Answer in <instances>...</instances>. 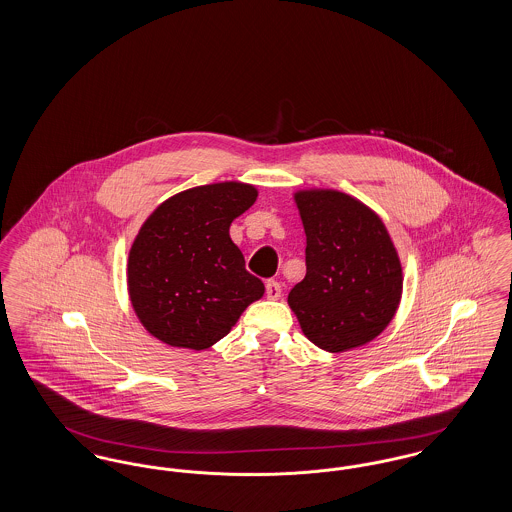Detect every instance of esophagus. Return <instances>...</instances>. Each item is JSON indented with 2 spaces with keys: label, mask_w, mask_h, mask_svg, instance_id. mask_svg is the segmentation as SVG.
Masks as SVG:
<instances>
[{
  "label": "esophagus",
  "mask_w": 512,
  "mask_h": 512,
  "mask_svg": "<svg viewBox=\"0 0 512 512\" xmlns=\"http://www.w3.org/2000/svg\"><path fill=\"white\" fill-rule=\"evenodd\" d=\"M265 288H267L268 299H278L280 293H282V286H280V282H276V280H267Z\"/></svg>",
  "instance_id": "34e87169"
}]
</instances>
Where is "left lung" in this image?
Masks as SVG:
<instances>
[{
	"label": "left lung",
	"instance_id": "obj_1",
	"mask_svg": "<svg viewBox=\"0 0 512 512\" xmlns=\"http://www.w3.org/2000/svg\"><path fill=\"white\" fill-rule=\"evenodd\" d=\"M293 199L307 236V274L288 305L303 334L330 353L378 338L403 293V268L386 224L338 190H299Z\"/></svg>",
	"mask_w": 512,
	"mask_h": 512
}]
</instances>
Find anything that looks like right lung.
<instances>
[{
  "instance_id": "obj_1",
  "label": "right lung",
  "mask_w": 512,
  "mask_h": 512,
  "mask_svg": "<svg viewBox=\"0 0 512 512\" xmlns=\"http://www.w3.org/2000/svg\"><path fill=\"white\" fill-rule=\"evenodd\" d=\"M257 199L244 182L184 190L142 224L128 253L126 282L136 317L157 340L207 349L263 297V282L245 270L230 224Z\"/></svg>"
}]
</instances>
